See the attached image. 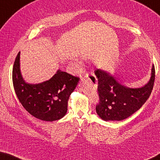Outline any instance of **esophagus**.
I'll return each mask as SVG.
<instances>
[{"label":"esophagus","instance_id":"34e87169","mask_svg":"<svg viewBox=\"0 0 160 160\" xmlns=\"http://www.w3.org/2000/svg\"><path fill=\"white\" fill-rule=\"evenodd\" d=\"M95 78V77H94V75H93L92 73L90 74V75H86L85 77H83V78H81V81H84V80H91L92 78Z\"/></svg>","mask_w":160,"mask_h":160}]
</instances>
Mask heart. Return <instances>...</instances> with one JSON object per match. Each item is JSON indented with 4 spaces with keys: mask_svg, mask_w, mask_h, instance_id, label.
Returning <instances> with one entry per match:
<instances>
[{
    "mask_svg": "<svg viewBox=\"0 0 160 160\" xmlns=\"http://www.w3.org/2000/svg\"><path fill=\"white\" fill-rule=\"evenodd\" d=\"M71 65H72V66H74L75 68H79V64L75 63V62H72V63H71Z\"/></svg>",
    "mask_w": 160,
    "mask_h": 160,
    "instance_id": "heart-1",
    "label": "heart"
}]
</instances>
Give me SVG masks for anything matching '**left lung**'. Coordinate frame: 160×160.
Returning <instances> with one entry per match:
<instances>
[{
  "instance_id": "left-lung-1",
  "label": "left lung",
  "mask_w": 160,
  "mask_h": 160,
  "mask_svg": "<svg viewBox=\"0 0 160 160\" xmlns=\"http://www.w3.org/2000/svg\"><path fill=\"white\" fill-rule=\"evenodd\" d=\"M98 80L99 102L96 106L97 114L104 121H122L140 109L150 97L155 78L152 65L149 82L138 88L123 85L112 74L102 69L94 71Z\"/></svg>"
}]
</instances>
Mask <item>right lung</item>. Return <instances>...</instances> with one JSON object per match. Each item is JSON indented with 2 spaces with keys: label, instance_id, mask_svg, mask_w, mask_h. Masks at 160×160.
Masks as SVG:
<instances>
[{
  "label": "right lung",
  "instance_id": "add662e5",
  "mask_svg": "<svg viewBox=\"0 0 160 160\" xmlns=\"http://www.w3.org/2000/svg\"><path fill=\"white\" fill-rule=\"evenodd\" d=\"M20 52L12 68V83L19 101L35 118L45 121L59 120L66 114L69 97L80 78L58 70L48 80L38 84L25 82L22 76Z\"/></svg>",
  "mask_w": 160,
  "mask_h": 160
}]
</instances>
